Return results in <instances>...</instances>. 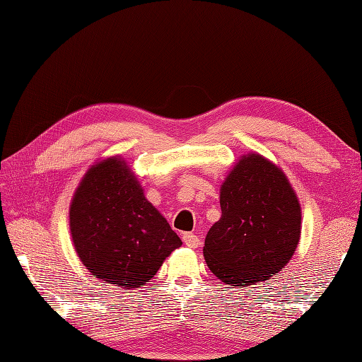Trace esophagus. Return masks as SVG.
I'll return each instance as SVG.
<instances>
[{
  "instance_id": "obj_1",
  "label": "esophagus",
  "mask_w": 362,
  "mask_h": 362,
  "mask_svg": "<svg viewBox=\"0 0 362 362\" xmlns=\"http://www.w3.org/2000/svg\"><path fill=\"white\" fill-rule=\"evenodd\" d=\"M182 242H184L185 246H189V247H192V249L199 247V245H201L198 235H194V234H192V233H184V234H182Z\"/></svg>"
}]
</instances>
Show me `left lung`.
Masks as SVG:
<instances>
[{
    "instance_id": "obj_1",
    "label": "left lung",
    "mask_w": 362,
    "mask_h": 362,
    "mask_svg": "<svg viewBox=\"0 0 362 362\" xmlns=\"http://www.w3.org/2000/svg\"><path fill=\"white\" fill-rule=\"evenodd\" d=\"M221 208L204 246L217 279L249 287L288 264L300 240L302 210L279 166L257 152L240 157L222 182Z\"/></svg>"
}]
</instances>
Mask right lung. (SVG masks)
Returning a JSON list of instances; mask_svg holds the SVG:
<instances>
[{
	"mask_svg": "<svg viewBox=\"0 0 362 362\" xmlns=\"http://www.w3.org/2000/svg\"><path fill=\"white\" fill-rule=\"evenodd\" d=\"M69 229L76 255L93 278L124 290L148 284L182 245L120 156L84 173L69 206Z\"/></svg>",
	"mask_w": 362,
	"mask_h": 362,
	"instance_id": "1",
	"label": "right lung"
}]
</instances>
